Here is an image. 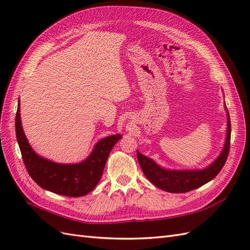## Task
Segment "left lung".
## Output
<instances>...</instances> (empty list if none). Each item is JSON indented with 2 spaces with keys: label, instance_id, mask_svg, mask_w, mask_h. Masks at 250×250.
Masks as SVG:
<instances>
[{
  "label": "left lung",
  "instance_id": "8db88e82",
  "mask_svg": "<svg viewBox=\"0 0 250 250\" xmlns=\"http://www.w3.org/2000/svg\"><path fill=\"white\" fill-rule=\"evenodd\" d=\"M228 130L221 153L207 168L199 170H171L163 168L152 158L147 157L137 150L138 161L145 176L155 187L169 193H186L208 184L221 171L228 158L230 145V119L228 108Z\"/></svg>",
  "mask_w": 250,
  "mask_h": 250
}]
</instances>
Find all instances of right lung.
<instances>
[{"label": "right lung", "mask_w": 250, "mask_h": 250, "mask_svg": "<svg viewBox=\"0 0 250 250\" xmlns=\"http://www.w3.org/2000/svg\"><path fill=\"white\" fill-rule=\"evenodd\" d=\"M20 100L16 116V133L22 161L29 175L44 190L55 194L80 197L94 190L99 183L111 149L122 139L120 133L103 138L98 142L92 153L77 164H59L37 154L22 130Z\"/></svg>", "instance_id": "obj_1"}]
</instances>
